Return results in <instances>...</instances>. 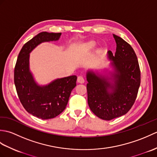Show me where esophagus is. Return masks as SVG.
Segmentation results:
<instances>
[{
  "label": "esophagus",
  "instance_id": "obj_1",
  "mask_svg": "<svg viewBox=\"0 0 157 157\" xmlns=\"http://www.w3.org/2000/svg\"><path fill=\"white\" fill-rule=\"evenodd\" d=\"M77 80H78V83H80V84H83V83L84 82V78H83V76L79 75V76L78 77V79H77Z\"/></svg>",
  "mask_w": 157,
  "mask_h": 157
}]
</instances>
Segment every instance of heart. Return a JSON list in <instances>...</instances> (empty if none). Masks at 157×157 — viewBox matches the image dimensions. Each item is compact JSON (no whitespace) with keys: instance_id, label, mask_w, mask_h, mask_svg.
I'll return each instance as SVG.
<instances>
[{"instance_id":"heart-1","label":"heart","mask_w":157,"mask_h":157,"mask_svg":"<svg viewBox=\"0 0 157 157\" xmlns=\"http://www.w3.org/2000/svg\"><path fill=\"white\" fill-rule=\"evenodd\" d=\"M95 45H96V44H95L94 42H93V41L90 42L88 43L86 45V48L87 49H92V48L94 47Z\"/></svg>"}]
</instances>
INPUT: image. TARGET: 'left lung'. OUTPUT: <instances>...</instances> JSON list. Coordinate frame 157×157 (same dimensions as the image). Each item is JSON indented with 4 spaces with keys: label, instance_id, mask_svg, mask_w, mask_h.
<instances>
[{
    "label": "left lung",
    "instance_id": "1",
    "mask_svg": "<svg viewBox=\"0 0 157 157\" xmlns=\"http://www.w3.org/2000/svg\"><path fill=\"white\" fill-rule=\"evenodd\" d=\"M116 52L109 51L115 69L113 82L94 73H87L88 103L98 117L109 121L126 114L134 104L140 85V69L137 56L129 44L113 34Z\"/></svg>",
    "mask_w": 157,
    "mask_h": 157
}]
</instances>
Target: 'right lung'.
I'll return each instance as SVG.
<instances>
[{
    "label": "right lung",
    "mask_w": 157,
    "mask_h": 157,
    "mask_svg": "<svg viewBox=\"0 0 157 157\" xmlns=\"http://www.w3.org/2000/svg\"><path fill=\"white\" fill-rule=\"evenodd\" d=\"M61 33L43 32L23 46L14 69V83L19 101L29 113L42 119L55 117L64 111L77 76L57 79L45 86L35 82L29 69V52L43 42L58 40Z\"/></svg>",
    "instance_id": "1"
}]
</instances>
